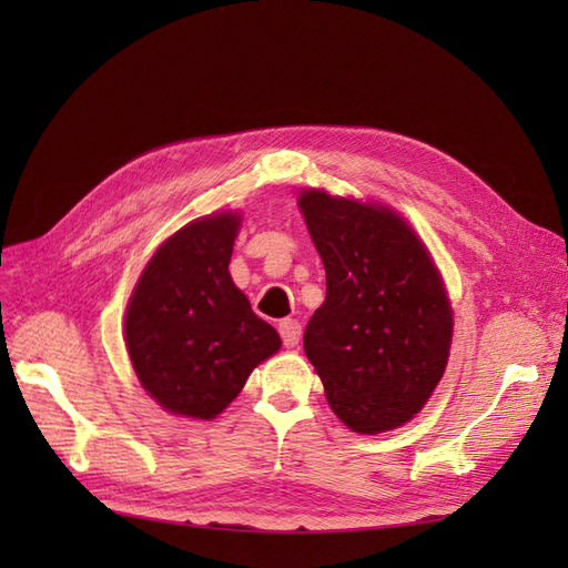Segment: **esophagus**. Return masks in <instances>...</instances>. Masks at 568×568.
<instances>
[{
    "mask_svg": "<svg viewBox=\"0 0 568 568\" xmlns=\"http://www.w3.org/2000/svg\"><path fill=\"white\" fill-rule=\"evenodd\" d=\"M280 334H282V341H284L286 348H296L303 329H301V324L296 320H284L280 324Z\"/></svg>",
    "mask_w": 568,
    "mask_h": 568,
    "instance_id": "esophagus-1",
    "label": "esophagus"
}]
</instances>
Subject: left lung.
Returning <instances> with one entry per match:
<instances>
[{"mask_svg":"<svg viewBox=\"0 0 568 568\" xmlns=\"http://www.w3.org/2000/svg\"><path fill=\"white\" fill-rule=\"evenodd\" d=\"M298 209L326 272V298L303 336L326 403L357 434L398 428L448 365L453 307L440 272L386 205L307 189Z\"/></svg>","mask_w":568,"mask_h":568,"instance_id":"1","label":"left lung"}]
</instances>
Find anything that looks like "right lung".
Instances as JSON below:
<instances>
[{"mask_svg": "<svg viewBox=\"0 0 568 568\" xmlns=\"http://www.w3.org/2000/svg\"><path fill=\"white\" fill-rule=\"evenodd\" d=\"M239 213L189 222L146 263L125 311L136 379L173 415L213 419L282 346L230 277Z\"/></svg>", "mask_w": 568, "mask_h": 568, "instance_id": "1", "label": "right lung"}]
</instances>
